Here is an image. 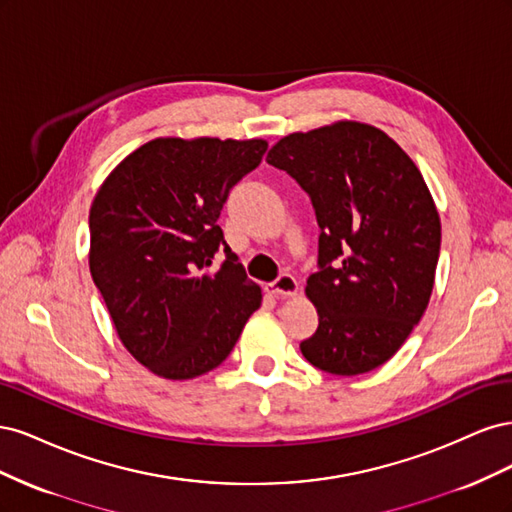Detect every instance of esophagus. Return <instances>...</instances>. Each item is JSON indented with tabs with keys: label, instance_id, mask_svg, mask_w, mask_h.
<instances>
[{
	"label": "esophagus",
	"instance_id": "34e87169",
	"mask_svg": "<svg viewBox=\"0 0 512 512\" xmlns=\"http://www.w3.org/2000/svg\"><path fill=\"white\" fill-rule=\"evenodd\" d=\"M265 290L269 294H275V297H294V294H297V290H299V282L294 280L292 275L282 273L275 282H269L265 286Z\"/></svg>",
	"mask_w": 512,
	"mask_h": 512
}]
</instances>
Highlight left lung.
<instances>
[{
  "label": "left lung",
  "mask_w": 512,
  "mask_h": 512,
  "mask_svg": "<svg viewBox=\"0 0 512 512\" xmlns=\"http://www.w3.org/2000/svg\"><path fill=\"white\" fill-rule=\"evenodd\" d=\"M267 162L309 194L320 226L305 286L318 329L303 356L333 376L380 367L423 318L436 280L440 215L421 170L359 121L288 134Z\"/></svg>",
  "instance_id": "left-lung-1"
}]
</instances>
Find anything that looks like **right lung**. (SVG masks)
<instances>
[{"label": "right lung", "mask_w": 512, "mask_h": 512, "mask_svg": "<svg viewBox=\"0 0 512 512\" xmlns=\"http://www.w3.org/2000/svg\"><path fill=\"white\" fill-rule=\"evenodd\" d=\"M267 147L262 138H156L100 185L89 211V271L121 344L160 378L190 380L218 367L260 307V286L247 280L218 218Z\"/></svg>", "instance_id": "1"}]
</instances>
